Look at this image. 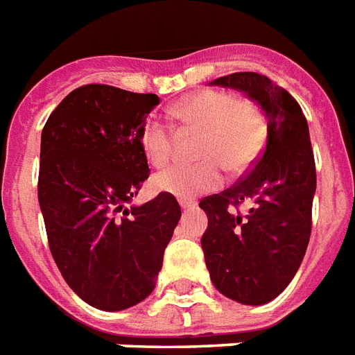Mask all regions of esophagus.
<instances>
[{
  "label": "esophagus",
  "mask_w": 355,
  "mask_h": 355,
  "mask_svg": "<svg viewBox=\"0 0 355 355\" xmlns=\"http://www.w3.org/2000/svg\"><path fill=\"white\" fill-rule=\"evenodd\" d=\"M178 202H180V208H182V210H191V208H195L193 202H188V200H178Z\"/></svg>",
  "instance_id": "esophagus-1"
}]
</instances>
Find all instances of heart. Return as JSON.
Returning a JSON list of instances; mask_svg holds the SVG:
<instances>
[{
    "instance_id": "obj_1",
    "label": "heart",
    "mask_w": 355,
    "mask_h": 355,
    "mask_svg": "<svg viewBox=\"0 0 355 355\" xmlns=\"http://www.w3.org/2000/svg\"><path fill=\"white\" fill-rule=\"evenodd\" d=\"M171 116L184 127L202 130L197 155L199 164H178L155 177L160 191L191 199L217 189L225 182V167L232 175L254 166L263 150L267 121L258 103L237 97L234 92L206 88L184 97L171 108ZM139 145L155 167L169 164L175 130L169 123L150 118L141 125Z\"/></svg>"
}]
</instances>
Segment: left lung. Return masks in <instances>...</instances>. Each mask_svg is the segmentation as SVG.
Here are the masks:
<instances>
[{"label": "left lung", "instance_id": "8db88e82", "mask_svg": "<svg viewBox=\"0 0 355 355\" xmlns=\"http://www.w3.org/2000/svg\"><path fill=\"white\" fill-rule=\"evenodd\" d=\"M210 85L245 92L267 118V141L252 169L199 205L208 216L200 245L214 286L259 306L289 286L308 248L317 188L308 121L295 97L265 75L239 71Z\"/></svg>", "mask_w": 355, "mask_h": 355}]
</instances>
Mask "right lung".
Returning a JSON list of instances; mask_svg holds the SVG:
<instances>
[{"instance_id": "obj_1", "label": "right lung", "mask_w": 355, "mask_h": 355, "mask_svg": "<svg viewBox=\"0 0 355 355\" xmlns=\"http://www.w3.org/2000/svg\"><path fill=\"white\" fill-rule=\"evenodd\" d=\"M158 103L155 94L85 85L42 130L38 202L49 250L66 284L97 309L149 297L180 219L166 191L125 208L149 178L139 130Z\"/></svg>"}]
</instances>
